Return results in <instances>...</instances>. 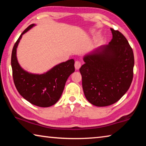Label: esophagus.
Segmentation results:
<instances>
[{"label":"esophagus","instance_id":"1","mask_svg":"<svg viewBox=\"0 0 146 146\" xmlns=\"http://www.w3.org/2000/svg\"><path fill=\"white\" fill-rule=\"evenodd\" d=\"M80 66H81L80 62L78 61V60H76L75 62V67L76 70H78V69L80 68Z\"/></svg>","mask_w":146,"mask_h":146}]
</instances>
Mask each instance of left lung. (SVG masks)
<instances>
[{
	"label": "left lung",
	"mask_w": 146,
	"mask_h": 146,
	"mask_svg": "<svg viewBox=\"0 0 146 146\" xmlns=\"http://www.w3.org/2000/svg\"><path fill=\"white\" fill-rule=\"evenodd\" d=\"M108 45L100 47L84 58L81 66L82 88L89 102L96 106L117 102L129 90L133 78L134 55L126 38L111 28Z\"/></svg>",
	"instance_id": "left-lung-1"
}]
</instances>
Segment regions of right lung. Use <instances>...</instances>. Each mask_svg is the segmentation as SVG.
<instances>
[{
	"instance_id": "add662e5",
	"label": "right lung",
	"mask_w": 146,
	"mask_h": 146,
	"mask_svg": "<svg viewBox=\"0 0 146 146\" xmlns=\"http://www.w3.org/2000/svg\"><path fill=\"white\" fill-rule=\"evenodd\" d=\"M34 25H29L14 44L11 60L12 74L15 86L22 97L32 104L46 108L55 104L60 98L66 80L75 71V61L70 59L42 75L29 73L23 70L17 59V48L23 35Z\"/></svg>"
}]
</instances>
